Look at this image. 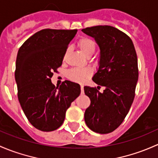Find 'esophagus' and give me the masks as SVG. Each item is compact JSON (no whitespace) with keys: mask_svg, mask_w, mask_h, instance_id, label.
Returning a JSON list of instances; mask_svg holds the SVG:
<instances>
[{"mask_svg":"<svg viewBox=\"0 0 158 158\" xmlns=\"http://www.w3.org/2000/svg\"><path fill=\"white\" fill-rule=\"evenodd\" d=\"M81 94H84V86H81Z\"/></svg>","mask_w":158,"mask_h":158,"instance_id":"1","label":"esophagus"}]
</instances>
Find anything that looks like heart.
<instances>
[{"instance_id":"heart-1","label":"heart","mask_w":158,"mask_h":158,"mask_svg":"<svg viewBox=\"0 0 158 158\" xmlns=\"http://www.w3.org/2000/svg\"><path fill=\"white\" fill-rule=\"evenodd\" d=\"M80 49L86 55H90L94 52L96 44L92 39L88 37H82L77 42ZM93 74V70L90 68H74L68 71V78L74 82L84 83Z\"/></svg>"}]
</instances>
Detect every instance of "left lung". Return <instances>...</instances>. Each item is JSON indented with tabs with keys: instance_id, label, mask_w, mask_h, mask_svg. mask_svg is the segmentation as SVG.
I'll use <instances>...</instances> for the list:
<instances>
[{
	"instance_id": "8db88e82",
	"label": "left lung",
	"mask_w": 158,
	"mask_h": 158,
	"mask_svg": "<svg viewBox=\"0 0 158 158\" xmlns=\"http://www.w3.org/2000/svg\"><path fill=\"white\" fill-rule=\"evenodd\" d=\"M95 39L100 48V66L93 81L105 87H84L90 105L84 120L92 131L107 134L116 129L128 114L135 95L139 79L138 58L132 41L128 35L111 26H96L83 29Z\"/></svg>"
}]
</instances>
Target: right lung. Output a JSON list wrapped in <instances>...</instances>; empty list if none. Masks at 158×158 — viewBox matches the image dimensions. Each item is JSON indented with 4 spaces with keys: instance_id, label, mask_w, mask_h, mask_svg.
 <instances>
[{
    "instance_id": "add662e5",
    "label": "right lung",
    "mask_w": 158,
    "mask_h": 158,
    "mask_svg": "<svg viewBox=\"0 0 158 158\" xmlns=\"http://www.w3.org/2000/svg\"><path fill=\"white\" fill-rule=\"evenodd\" d=\"M77 32L45 29L35 32L19 48L15 70L18 100L27 119L40 131L59 128L67 110L81 94L76 83L65 81L58 87L51 81Z\"/></svg>"
}]
</instances>
